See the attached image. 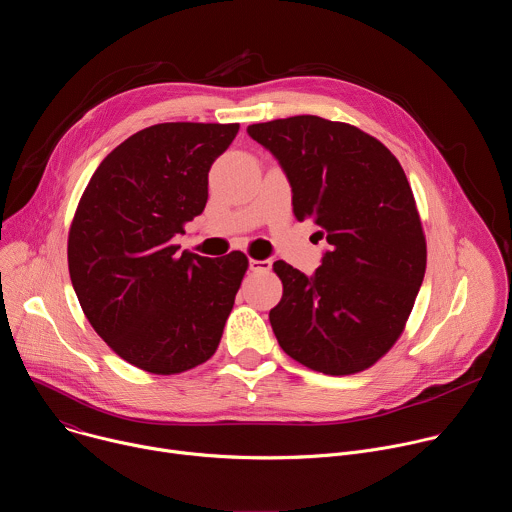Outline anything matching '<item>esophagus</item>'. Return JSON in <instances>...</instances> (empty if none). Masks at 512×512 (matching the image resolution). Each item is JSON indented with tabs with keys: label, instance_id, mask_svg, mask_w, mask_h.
Returning <instances> with one entry per match:
<instances>
[{
	"label": "esophagus",
	"instance_id": "34e87169",
	"mask_svg": "<svg viewBox=\"0 0 512 512\" xmlns=\"http://www.w3.org/2000/svg\"><path fill=\"white\" fill-rule=\"evenodd\" d=\"M249 267H251V271L267 273V271L271 269V259H263V261H259V259H251V261H249Z\"/></svg>",
	"mask_w": 512,
	"mask_h": 512
}]
</instances>
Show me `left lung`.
I'll list each match as a JSON object with an SVG mask.
<instances>
[{
  "label": "left lung",
  "instance_id": "8db88e82",
  "mask_svg": "<svg viewBox=\"0 0 512 512\" xmlns=\"http://www.w3.org/2000/svg\"><path fill=\"white\" fill-rule=\"evenodd\" d=\"M247 133L281 164L298 221L326 237L312 277L285 261L269 322L283 352L344 377L383 358L405 330L421 287L427 245L399 160L362 129L316 115L253 123Z\"/></svg>",
  "mask_w": 512,
  "mask_h": 512
}]
</instances>
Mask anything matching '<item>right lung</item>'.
<instances>
[{
	"label": "right lung",
	"mask_w": 512,
	"mask_h": 512,
	"mask_svg": "<svg viewBox=\"0 0 512 512\" xmlns=\"http://www.w3.org/2000/svg\"><path fill=\"white\" fill-rule=\"evenodd\" d=\"M239 123H158L99 164L68 231L79 304L109 348L133 367L178 375L221 342L249 259L178 251L208 200V170Z\"/></svg>",
	"instance_id": "1"
}]
</instances>
